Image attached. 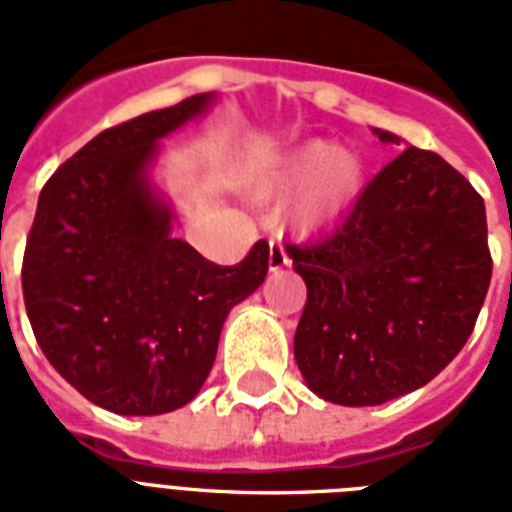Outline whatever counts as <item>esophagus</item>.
<instances>
[{"label":"esophagus","instance_id":"34e87169","mask_svg":"<svg viewBox=\"0 0 512 512\" xmlns=\"http://www.w3.org/2000/svg\"><path fill=\"white\" fill-rule=\"evenodd\" d=\"M284 265H289L287 249H284V244L279 239H271V244H268V268L271 271H281Z\"/></svg>","mask_w":512,"mask_h":512}]
</instances>
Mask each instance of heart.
Instances as JSON below:
<instances>
[{
	"label": "heart",
	"mask_w": 512,
	"mask_h": 512,
	"mask_svg": "<svg viewBox=\"0 0 512 512\" xmlns=\"http://www.w3.org/2000/svg\"><path fill=\"white\" fill-rule=\"evenodd\" d=\"M364 188V162L353 151L329 143H308L265 170L255 185L260 199H287L300 231L313 233L340 220Z\"/></svg>",
	"instance_id": "obj_1"
}]
</instances>
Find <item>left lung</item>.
I'll list each match as a JSON object with an SVG mask.
<instances>
[{
    "instance_id": "obj_1",
    "label": "left lung",
    "mask_w": 512,
    "mask_h": 512,
    "mask_svg": "<svg viewBox=\"0 0 512 512\" xmlns=\"http://www.w3.org/2000/svg\"><path fill=\"white\" fill-rule=\"evenodd\" d=\"M287 252L308 287L295 361L316 396L342 406L385 404L433 380L468 342L492 281L481 193L414 146L335 231Z\"/></svg>"
}]
</instances>
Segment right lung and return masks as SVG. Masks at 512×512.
<instances>
[{"mask_svg": "<svg viewBox=\"0 0 512 512\" xmlns=\"http://www.w3.org/2000/svg\"><path fill=\"white\" fill-rule=\"evenodd\" d=\"M212 95L108 127L44 183L23 252V300L39 348L87 401L116 414L188 404L215 364L233 305L268 273V241L217 265L170 236L146 183L156 140Z\"/></svg>", "mask_w": 512, "mask_h": 512, "instance_id": "right-lung-1", "label": "right lung"}]
</instances>
